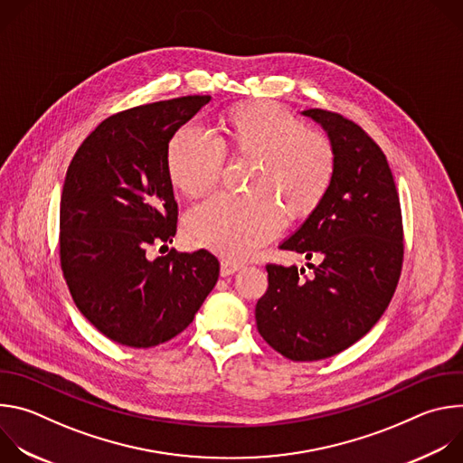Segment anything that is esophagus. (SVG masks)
<instances>
[{"instance_id":"obj_1","label":"esophagus","mask_w":463,"mask_h":463,"mask_svg":"<svg viewBox=\"0 0 463 463\" xmlns=\"http://www.w3.org/2000/svg\"><path fill=\"white\" fill-rule=\"evenodd\" d=\"M240 263L236 261H231V260H222V277H229V275H234L236 271H240Z\"/></svg>"}]
</instances>
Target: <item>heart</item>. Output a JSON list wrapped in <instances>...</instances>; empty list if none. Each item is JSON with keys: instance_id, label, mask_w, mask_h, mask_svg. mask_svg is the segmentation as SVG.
Listing matches in <instances>:
<instances>
[{"instance_id": "b5f03b06", "label": "heart", "mask_w": 463, "mask_h": 463, "mask_svg": "<svg viewBox=\"0 0 463 463\" xmlns=\"http://www.w3.org/2000/svg\"><path fill=\"white\" fill-rule=\"evenodd\" d=\"M220 141L194 124L181 126L166 148L170 181L186 195L211 190L223 152L250 156L252 194H216L184 218V238L223 258L243 260L273 240L289 218L311 214L332 186L337 157L318 131L273 102L231 108L220 120Z\"/></svg>"}]
</instances>
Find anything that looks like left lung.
Wrapping results in <instances>:
<instances>
[{
	"label": "left lung",
	"mask_w": 463,
	"mask_h": 463,
	"mask_svg": "<svg viewBox=\"0 0 463 463\" xmlns=\"http://www.w3.org/2000/svg\"><path fill=\"white\" fill-rule=\"evenodd\" d=\"M326 131L337 157L320 205L280 247L318 266H269V288L256 304L258 332L291 361L332 357L381 318L403 263L400 195L383 150L355 122L326 109H304Z\"/></svg>",
	"instance_id": "left-lung-1"
}]
</instances>
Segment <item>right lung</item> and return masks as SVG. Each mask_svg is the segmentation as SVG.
Masks as SVG:
<instances>
[{"label": "right lung", "instance_id": "1", "mask_svg": "<svg viewBox=\"0 0 463 463\" xmlns=\"http://www.w3.org/2000/svg\"><path fill=\"white\" fill-rule=\"evenodd\" d=\"M209 100L192 95L108 117L65 174L63 279L80 313L118 345L152 348L174 339L218 282L220 261L205 249L148 258L177 231L168 143Z\"/></svg>", "mask_w": 463, "mask_h": 463}]
</instances>
